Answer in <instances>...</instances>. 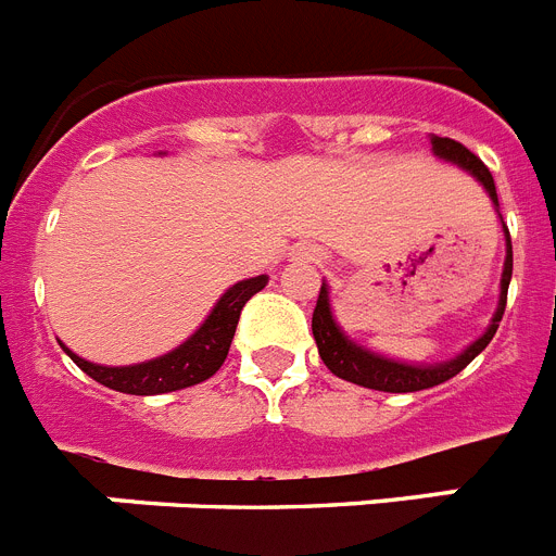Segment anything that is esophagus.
<instances>
[{
    "instance_id": "obj_1",
    "label": "esophagus",
    "mask_w": 556,
    "mask_h": 556,
    "mask_svg": "<svg viewBox=\"0 0 556 556\" xmlns=\"http://www.w3.org/2000/svg\"><path fill=\"white\" fill-rule=\"evenodd\" d=\"M298 255H301V258H314L312 250H308V248H301V250H298Z\"/></svg>"
}]
</instances>
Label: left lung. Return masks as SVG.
<instances>
[{"mask_svg":"<svg viewBox=\"0 0 556 556\" xmlns=\"http://www.w3.org/2000/svg\"><path fill=\"white\" fill-rule=\"evenodd\" d=\"M431 152L437 159L445 161V164H454L459 169H465L470 178L479 180V186L488 191V198L493 200V208L501 219L498 211V194H495L493 175L468 147H462L459 141L443 139V136H431ZM501 228H504V244H507V255H504V269H501V283H498V306L493 312V320L484 328L479 339H473L468 348L462 353H456L454 358H445V362H397V358L384 356V353H376L370 348H365L362 342L348 337L342 331V326L333 317L331 308V292H328V283L323 281L320 298H317V306H314L312 314V333L314 342H317V351H320V358L326 362L328 370L333 376L345 378L351 384L367 387V390L378 392H417V390H429V387L443 384L448 378H454L456 372H462L465 367L479 356L484 348L490 345V339L498 331V323L504 317V308H507V289L509 278H513V239H509V230L501 219Z\"/></svg>","mask_w":556,"mask_h":556,"instance_id":"obj_1","label":"left lung"}]
</instances>
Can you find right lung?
<instances>
[{
  "label": "right lung",
  "instance_id": "right-lung-1",
  "mask_svg": "<svg viewBox=\"0 0 556 556\" xmlns=\"http://www.w3.org/2000/svg\"><path fill=\"white\" fill-rule=\"evenodd\" d=\"M267 281V275H255V278L228 287L223 298L214 303L208 317L200 323L198 331L191 333L186 342L172 348L164 356L147 358V362H139V365H94V362L77 356L75 351H68L63 342L61 348L86 376H91L102 387H111L116 392H127V395H161V392L186 390V387H194L205 381V378H211L223 367L244 303L255 292H262Z\"/></svg>",
  "mask_w": 556,
  "mask_h": 556
}]
</instances>
